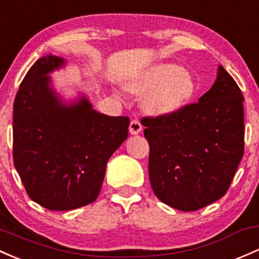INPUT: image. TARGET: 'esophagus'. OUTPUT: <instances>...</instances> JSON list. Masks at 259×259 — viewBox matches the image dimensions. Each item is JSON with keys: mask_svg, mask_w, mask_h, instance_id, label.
Masks as SVG:
<instances>
[{"mask_svg": "<svg viewBox=\"0 0 259 259\" xmlns=\"http://www.w3.org/2000/svg\"><path fill=\"white\" fill-rule=\"evenodd\" d=\"M143 130V125L139 120H132L130 121V126H129V133L132 135H138L139 133H141Z\"/></svg>", "mask_w": 259, "mask_h": 259, "instance_id": "obj_1", "label": "esophagus"}]
</instances>
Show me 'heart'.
<instances>
[{
    "instance_id": "1",
    "label": "heart",
    "mask_w": 259,
    "mask_h": 259,
    "mask_svg": "<svg viewBox=\"0 0 259 259\" xmlns=\"http://www.w3.org/2000/svg\"><path fill=\"white\" fill-rule=\"evenodd\" d=\"M125 88L144 95V108L151 114L176 113L186 106L195 92V81L188 70L176 64H157L130 78Z\"/></svg>"
}]
</instances>
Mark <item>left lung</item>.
<instances>
[{"mask_svg": "<svg viewBox=\"0 0 259 259\" xmlns=\"http://www.w3.org/2000/svg\"><path fill=\"white\" fill-rule=\"evenodd\" d=\"M149 177L162 203L194 211L224 197L243 156V96L223 66L211 88L178 112L143 118Z\"/></svg>", "mask_w": 259, "mask_h": 259, "instance_id": "obj_1", "label": "left lung"}]
</instances>
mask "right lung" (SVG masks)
<instances>
[{"label": "right lung", "instance_id": "1", "mask_svg": "<svg viewBox=\"0 0 259 259\" xmlns=\"http://www.w3.org/2000/svg\"><path fill=\"white\" fill-rule=\"evenodd\" d=\"M66 60L38 59L19 86L13 104V162L28 195L49 210L93 203L107 162L126 140L130 119L93 109L86 96L71 103L51 86V72Z\"/></svg>", "mask_w": 259, "mask_h": 259}]
</instances>
